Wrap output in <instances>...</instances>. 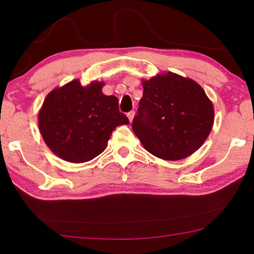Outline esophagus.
Instances as JSON below:
<instances>
[{"mask_svg": "<svg viewBox=\"0 0 254 254\" xmlns=\"http://www.w3.org/2000/svg\"><path fill=\"white\" fill-rule=\"evenodd\" d=\"M134 116H135V112H134V111H130V112H128V113H127V117H128V119H129V123H131V121H133V119H134Z\"/></svg>", "mask_w": 254, "mask_h": 254, "instance_id": "1", "label": "esophagus"}]
</instances>
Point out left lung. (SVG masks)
<instances>
[{"label":"left lung","mask_w":254,"mask_h":254,"mask_svg":"<svg viewBox=\"0 0 254 254\" xmlns=\"http://www.w3.org/2000/svg\"><path fill=\"white\" fill-rule=\"evenodd\" d=\"M133 131L147 151L165 161L195 152L214 124V106L195 81L168 71L142 81Z\"/></svg>","instance_id":"left-lung-1"}]
</instances>
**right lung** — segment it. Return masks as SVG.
I'll use <instances>...</instances> for the list:
<instances>
[{
    "mask_svg": "<svg viewBox=\"0 0 254 254\" xmlns=\"http://www.w3.org/2000/svg\"><path fill=\"white\" fill-rule=\"evenodd\" d=\"M104 82L83 86L78 79L55 88L38 114L39 130L58 157L84 163L102 154L111 134L129 120L121 113L116 96L104 95Z\"/></svg>",
    "mask_w": 254,
    "mask_h": 254,
    "instance_id": "add662e5",
    "label": "right lung"
}]
</instances>
